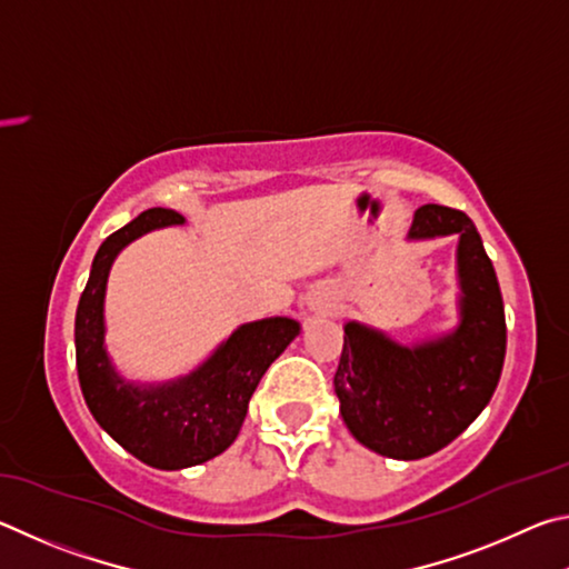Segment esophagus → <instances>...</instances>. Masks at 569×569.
<instances>
[{"label":"esophagus","instance_id":"1","mask_svg":"<svg viewBox=\"0 0 569 569\" xmlns=\"http://www.w3.org/2000/svg\"><path fill=\"white\" fill-rule=\"evenodd\" d=\"M307 305H310V310H315V312H325L327 307H330V297L322 292H315Z\"/></svg>","mask_w":569,"mask_h":569}]
</instances>
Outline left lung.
Segmentation results:
<instances>
[{"mask_svg": "<svg viewBox=\"0 0 569 569\" xmlns=\"http://www.w3.org/2000/svg\"><path fill=\"white\" fill-rule=\"evenodd\" d=\"M457 234V327L412 345L362 322H345L335 392L347 430L367 450L420 460L462 435L502 375L507 327L500 284L480 232L460 209L422 204L410 242Z\"/></svg>", "mask_w": 569, "mask_h": 569, "instance_id": "obj_1", "label": "left lung"}]
</instances>
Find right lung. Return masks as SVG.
Wrapping results in <instances>:
<instances>
[{
  "mask_svg": "<svg viewBox=\"0 0 569 569\" xmlns=\"http://www.w3.org/2000/svg\"><path fill=\"white\" fill-rule=\"evenodd\" d=\"M184 222L174 209L154 207L109 234L97 249L74 320L79 387L89 412L114 442L157 470H184L222 455L237 440L267 367L302 330L292 317L244 322L192 372L167 382L127 380L104 345L109 269L129 242Z\"/></svg>",
  "mask_w": 569,
  "mask_h": 569,
  "instance_id": "obj_1",
  "label": "right lung"
}]
</instances>
